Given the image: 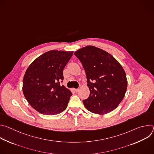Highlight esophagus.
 <instances>
[{
	"label": "esophagus",
	"instance_id": "34e87169",
	"mask_svg": "<svg viewBox=\"0 0 154 154\" xmlns=\"http://www.w3.org/2000/svg\"><path fill=\"white\" fill-rule=\"evenodd\" d=\"M79 91V88H77V89H74V91H75V93H77Z\"/></svg>",
	"mask_w": 154,
	"mask_h": 154
}]
</instances>
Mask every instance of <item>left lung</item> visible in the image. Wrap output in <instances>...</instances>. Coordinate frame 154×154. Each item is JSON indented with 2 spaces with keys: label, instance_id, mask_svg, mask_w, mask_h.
Masks as SVG:
<instances>
[{
  "label": "left lung",
  "instance_id": "8db88e82",
  "mask_svg": "<svg viewBox=\"0 0 154 154\" xmlns=\"http://www.w3.org/2000/svg\"><path fill=\"white\" fill-rule=\"evenodd\" d=\"M85 71L89 97L83 100L88 110L103 115L111 112L123 99L127 88L125 72L120 63L108 52L93 46L74 53Z\"/></svg>",
  "mask_w": 154,
  "mask_h": 154
}]
</instances>
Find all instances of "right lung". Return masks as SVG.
Wrapping results in <instances>:
<instances>
[{
	"mask_svg": "<svg viewBox=\"0 0 154 154\" xmlns=\"http://www.w3.org/2000/svg\"><path fill=\"white\" fill-rule=\"evenodd\" d=\"M73 52L52 50L35 60L27 68L23 90L29 104L41 114L55 115L68 106L72 93L61 85L63 69Z\"/></svg>",
	"mask_w": 154,
	"mask_h": 154,
	"instance_id": "1",
	"label": "right lung"
}]
</instances>
